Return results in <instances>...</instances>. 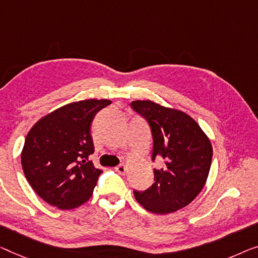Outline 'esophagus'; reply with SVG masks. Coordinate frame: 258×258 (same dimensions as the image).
I'll list each match as a JSON object with an SVG mask.
<instances>
[{"mask_svg":"<svg viewBox=\"0 0 258 258\" xmlns=\"http://www.w3.org/2000/svg\"><path fill=\"white\" fill-rule=\"evenodd\" d=\"M114 170H116L117 172H119V174L124 175L126 172V166L125 164H119V166H117L116 168H114Z\"/></svg>","mask_w":258,"mask_h":258,"instance_id":"esophagus-1","label":"esophagus"}]
</instances>
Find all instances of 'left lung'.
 Returning <instances> with one entry per match:
<instances>
[{
    "label": "left lung",
    "instance_id": "8db88e82",
    "mask_svg": "<svg viewBox=\"0 0 258 258\" xmlns=\"http://www.w3.org/2000/svg\"><path fill=\"white\" fill-rule=\"evenodd\" d=\"M133 110L147 119L154 148L166 166L154 169V183L134 197L144 209L156 214L176 212L194 201L205 186L212 162V144L198 122L183 111L153 101H134Z\"/></svg>",
    "mask_w": 258,
    "mask_h": 258
}]
</instances>
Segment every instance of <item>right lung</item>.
Wrapping results in <instances>:
<instances>
[{
    "label": "right lung",
    "instance_id": "add662e5",
    "mask_svg": "<svg viewBox=\"0 0 258 258\" xmlns=\"http://www.w3.org/2000/svg\"><path fill=\"white\" fill-rule=\"evenodd\" d=\"M109 99H84L41 117L25 138L22 168L34 192L60 210L76 209L89 201L101 169L92 166L90 133L95 114Z\"/></svg>",
    "mask_w": 258,
    "mask_h": 258
}]
</instances>
